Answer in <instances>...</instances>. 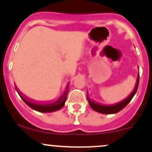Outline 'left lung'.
Returning a JSON list of instances; mask_svg holds the SVG:
<instances>
[{"label": "left lung", "mask_w": 152, "mask_h": 152, "mask_svg": "<svg viewBox=\"0 0 152 152\" xmlns=\"http://www.w3.org/2000/svg\"><path fill=\"white\" fill-rule=\"evenodd\" d=\"M139 74L138 76L137 83H136V86L133 91L130 94V95H129V96L124 99V100L121 101V102L117 103V104H114V105L111 106H104L102 105V104H97V103L92 102L90 100L89 98L87 97L88 99V102L89 103V105L93 109L94 111H97V112L102 113V114H116V113L118 112L119 111H121V109H123L126 106L127 104L131 102L132 98L134 97V96L135 95L136 92H137L138 86H139Z\"/></svg>", "instance_id": "obj_1"}]
</instances>
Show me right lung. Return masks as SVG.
Returning <instances> with one entry per match:
<instances>
[{"instance_id":"1","label":"right lung","mask_w":152,"mask_h":152,"mask_svg":"<svg viewBox=\"0 0 152 152\" xmlns=\"http://www.w3.org/2000/svg\"><path fill=\"white\" fill-rule=\"evenodd\" d=\"M68 87H69V85H67V86H66L65 91H64L62 96L58 100H57L56 102H54L52 103H43V104L35 103L31 102V101L24 98V97L20 95V94H18L20 96V98L23 100V102H25L28 106H30L31 109L36 110V111H39V112H51V111H57V110L61 109L63 106H64L68 94Z\"/></svg>"}]
</instances>
